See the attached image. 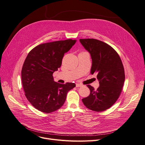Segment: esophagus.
Returning a JSON list of instances; mask_svg holds the SVG:
<instances>
[{"instance_id": "34e87169", "label": "esophagus", "mask_w": 145, "mask_h": 145, "mask_svg": "<svg viewBox=\"0 0 145 145\" xmlns=\"http://www.w3.org/2000/svg\"><path fill=\"white\" fill-rule=\"evenodd\" d=\"M83 85H82V84H80V83H76V86L77 88H78V87H81V86H82Z\"/></svg>"}]
</instances>
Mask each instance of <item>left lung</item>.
<instances>
[{
  "mask_svg": "<svg viewBox=\"0 0 145 145\" xmlns=\"http://www.w3.org/2000/svg\"><path fill=\"white\" fill-rule=\"evenodd\" d=\"M80 42L92 60L91 74L97 73L99 87L87 85L90 95L82 99L86 107L95 112L109 109L119 98L125 79L123 65L116 50L110 45L95 39H80Z\"/></svg>",
  "mask_w": 145,
  "mask_h": 145,
  "instance_id": "1",
  "label": "left lung"
}]
</instances>
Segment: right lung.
I'll return each instance as SVG.
<instances>
[{"mask_svg": "<svg viewBox=\"0 0 145 145\" xmlns=\"http://www.w3.org/2000/svg\"><path fill=\"white\" fill-rule=\"evenodd\" d=\"M76 40L67 39L43 43L30 51L22 69V82L25 96L36 109L51 113L64 104L74 83L60 84L54 81L53 73L61 65L64 54Z\"/></svg>", "mask_w": 145, "mask_h": 145, "instance_id": "add662e5", "label": "right lung"}]
</instances>
